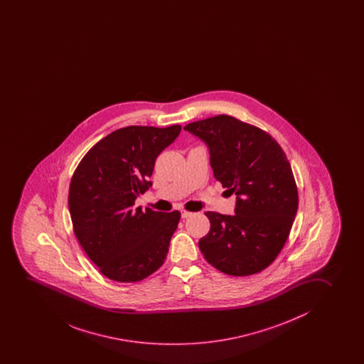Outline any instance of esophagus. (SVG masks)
Wrapping results in <instances>:
<instances>
[{
  "label": "esophagus",
  "instance_id": "obj_1",
  "mask_svg": "<svg viewBox=\"0 0 364 364\" xmlns=\"http://www.w3.org/2000/svg\"><path fill=\"white\" fill-rule=\"evenodd\" d=\"M193 215V213H190V211L183 210L181 211V218L183 219H186V218H189V216Z\"/></svg>",
  "mask_w": 364,
  "mask_h": 364
}]
</instances>
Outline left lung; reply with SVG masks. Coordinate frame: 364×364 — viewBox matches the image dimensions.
<instances>
[{
	"label": "left lung",
	"instance_id": "obj_1",
	"mask_svg": "<svg viewBox=\"0 0 364 364\" xmlns=\"http://www.w3.org/2000/svg\"><path fill=\"white\" fill-rule=\"evenodd\" d=\"M184 130L205 142L214 178L237 196L234 215L206 211L210 230L199 240L201 253L225 274L262 272L284 247L298 210L287 155L268 132L232 116L190 122Z\"/></svg>",
	"mask_w": 364,
	"mask_h": 364
}]
</instances>
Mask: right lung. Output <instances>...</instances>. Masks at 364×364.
Instances as JSON below:
<instances>
[{"mask_svg": "<svg viewBox=\"0 0 364 364\" xmlns=\"http://www.w3.org/2000/svg\"><path fill=\"white\" fill-rule=\"evenodd\" d=\"M180 132V125L122 127L90 149L75 170L69 190L75 235L109 279L140 282L166 258L179 211L134 205L153 185L159 154Z\"/></svg>", "mask_w": 364, "mask_h": 364, "instance_id": "right-lung-1", "label": "right lung"}]
</instances>
